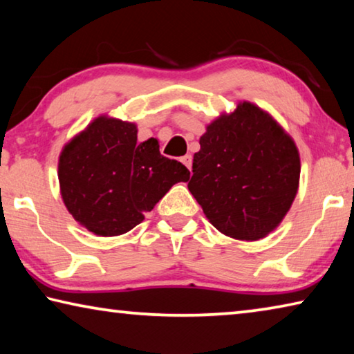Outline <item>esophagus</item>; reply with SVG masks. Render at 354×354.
I'll list each match as a JSON object with an SVG mask.
<instances>
[{"label": "esophagus", "mask_w": 354, "mask_h": 354, "mask_svg": "<svg viewBox=\"0 0 354 354\" xmlns=\"http://www.w3.org/2000/svg\"><path fill=\"white\" fill-rule=\"evenodd\" d=\"M181 160H183V164L190 170V167H192V156L190 154H185L184 158H181Z\"/></svg>", "instance_id": "1"}]
</instances>
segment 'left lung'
<instances>
[{
	"mask_svg": "<svg viewBox=\"0 0 354 354\" xmlns=\"http://www.w3.org/2000/svg\"><path fill=\"white\" fill-rule=\"evenodd\" d=\"M194 156L190 194L220 232L257 241L277 227L298 190L295 143L251 103L209 124Z\"/></svg>",
	"mask_w": 354,
	"mask_h": 354,
	"instance_id": "obj_1",
	"label": "left lung"
}]
</instances>
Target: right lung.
<instances>
[{"label":"right lung","mask_w":354,"mask_h":354,"mask_svg":"<svg viewBox=\"0 0 354 354\" xmlns=\"http://www.w3.org/2000/svg\"><path fill=\"white\" fill-rule=\"evenodd\" d=\"M190 171L159 151L156 139L137 142L134 123L100 117L65 145L59 183L68 212L98 236H118L145 218L173 184Z\"/></svg>","instance_id":"obj_1"}]
</instances>
